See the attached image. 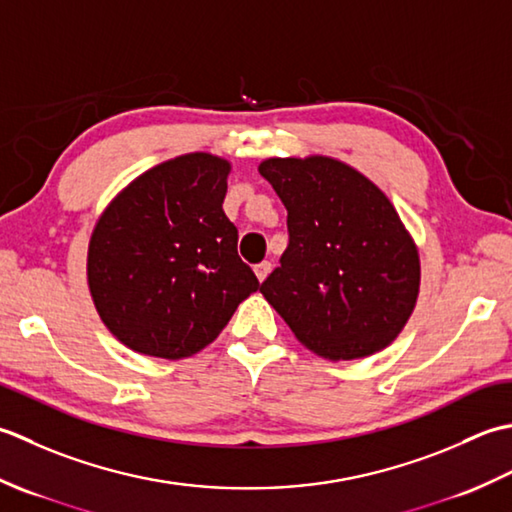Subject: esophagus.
<instances>
[{"mask_svg": "<svg viewBox=\"0 0 512 512\" xmlns=\"http://www.w3.org/2000/svg\"><path fill=\"white\" fill-rule=\"evenodd\" d=\"M254 271H256V278L260 280V283H263V280L269 276V271H271V263H267V260H263V263H258V265L254 267Z\"/></svg>", "mask_w": 512, "mask_h": 512, "instance_id": "obj_1", "label": "esophagus"}]
</instances>
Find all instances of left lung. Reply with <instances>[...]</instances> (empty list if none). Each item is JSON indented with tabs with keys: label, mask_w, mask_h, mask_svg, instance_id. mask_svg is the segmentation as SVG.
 Segmentation results:
<instances>
[{
	"label": "left lung",
	"mask_w": 512,
	"mask_h": 512,
	"mask_svg": "<svg viewBox=\"0 0 512 512\" xmlns=\"http://www.w3.org/2000/svg\"><path fill=\"white\" fill-rule=\"evenodd\" d=\"M287 207L289 245L260 294L296 340L338 362L400 336L420 294V254L378 185L333 156L258 165Z\"/></svg>",
	"instance_id": "8db88e82"
}]
</instances>
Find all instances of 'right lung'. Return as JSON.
Masks as SVG:
<instances>
[{"label": "right lung", "mask_w": 512, "mask_h": 512, "mask_svg": "<svg viewBox=\"0 0 512 512\" xmlns=\"http://www.w3.org/2000/svg\"><path fill=\"white\" fill-rule=\"evenodd\" d=\"M232 163L190 152L112 198L88 243V289L103 325L143 356L181 360L218 338L260 287L223 212Z\"/></svg>", "instance_id": "obj_1"}]
</instances>
